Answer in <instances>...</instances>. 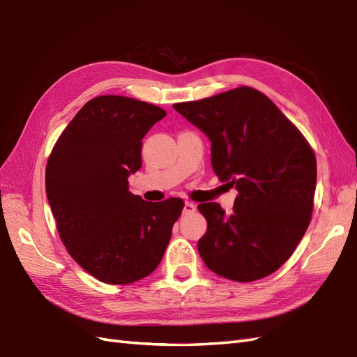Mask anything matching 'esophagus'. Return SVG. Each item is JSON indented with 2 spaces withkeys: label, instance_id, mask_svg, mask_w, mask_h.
Wrapping results in <instances>:
<instances>
[{
  "label": "esophagus",
  "instance_id": "34e87169",
  "mask_svg": "<svg viewBox=\"0 0 357 357\" xmlns=\"http://www.w3.org/2000/svg\"><path fill=\"white\" fill-rule=\"evenodd\" d=\"M197 210L195 204H192V202L186 201L185 206H183V215H189V213H194V211Z\"/></svg>",
  "mask_w": 357,
  "mask_h": 357
}]
</instances>
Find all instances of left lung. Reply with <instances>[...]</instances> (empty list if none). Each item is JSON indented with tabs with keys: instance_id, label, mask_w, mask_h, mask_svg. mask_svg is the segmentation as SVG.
Returning <instances> with one entry per match:
<instances>
[{
	"instance_id": "8db88e82",
	"label": "left lung",
	"mask_w": 357,
	"mask_h": 357,
	"mask_svg": "<svg viewBox=\"0 0 357 357\" xmlns=\"http://www.w3.org/2000/svg\"><path fill=\"white\" fill-rule=\"evenodd\" d=\"M211 142V167L237 189L234 211L202 202V261L219 276L252 282L276 272L306 233L317 160L310 144L266 94L250 86L172 105Z\"/></svg>"
}]
</instances>
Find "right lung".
<instances>
[{"label":"right lung","mask_w":357,"mask_h":357,"mask_svg":"<svg viewBox=\"0 0 357 357\" xmlns=\"http://www.w3.org/2000/svg\"><path fill=\"white\" fill-rule=\"evenodd\" d=\"M162 108L124 96H99L75 115L51 151L46 197L67 252L105 284L149 276L169 243L185 202H147L129 190L142 138Z\"/></svg>","instance_id":"1"}]
</instances>
